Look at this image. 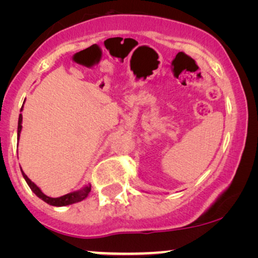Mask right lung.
<instances>
[{"label": "right lung", "mask_w": 258, "mask_h": 258, "mask_svg": "<svg viewBox=\"0 0 258 258\" xmlns=\"http://www.w3.org/2000/svg\"><path fill=\"white\" fill-rule=\"evenodd\" d=\"M21 123H22V114H20V117H19V125H17V136H20V133H21V129H22V125H21ZM22 175L24 179H26L28 185L30 186V189L33 190L35 192V195L37 197H40L41 200H43L44 202H47L48 204H50V206H54V207H63V206H68V204H73V203H76V202H80V201H83L84 199H87L88 195H89L90 192V189L91 186H87V188H84L82 191H75V192H70V194H67L64 196H61V197H57V199H52V197H48L47 195H44L43 192L41 191L40 188L30 181L29 178L27 177V175L24 174L22 171Z\"/></svg>", "instance_id": "obj_1"}]
</instances>
